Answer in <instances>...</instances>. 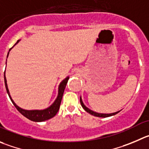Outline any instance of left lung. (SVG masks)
<instances>
[{"label": "left lung", "mask_w": 149, "mask_h": 149, "mask_svg": "<svg viewBox=\"0 0 149 149\" xmlns=\"http://www.w3.org/2000/svg\"><path fill=\"white\" fill-rule=\"evenodd\" d=\"M80 104H81L82 107H83V108L85 110H86V112H88V113H90L91 115H92V116H97V117H102V118H106V117H109V116H114V115L117 114L118 113H119V111L118 112H116V113H96V112L93 111V110H90L89 108H88L87 107H86V105H85L84 104H83V100H82L81 99V97H80Z\"/></svg>", "instance_id": "obj_1"}]
</instances>
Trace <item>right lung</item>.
<instances>
[{"label":"right lung","mask_w":149,"mask_h":149,"mask_svg":"<svg viewBox=\"0 0 149 149\" xmlns=\"http://www.w3.org/2000/svg\"><path fill=\"white\" fill-rule=\"evenodd\" d=\"M19 42V40L17 42V43ZM16 43V44H17ZM15 44V45H16ZM12 49V48L9 49V51ZM9 51L8 52V55H7V57L8 56V53H9ZM69 79V77H67L66 78H65L61 83H60L58 86V97L56 98V100H55V102L49 106V107L46 109H44V110H27L22 109L21 107H19V106L15 104V102L13 101V100L12 99L11 96H10L9 91L8 89V86H7V83H6V78L5 76V72H4V82H5V86L6 88L7 93H8V97H9L10 100L12 102L13 104L15 105V107H16L17 110L22 115H23L25 118H28L31 121H36V122H42V121H47V120L49 119V118H52V117H54L56 115V113L58 111L59 108H60L61 102L62 97H63V92H64V89L66 88V83H67L68 80Z\"/></svg>","instance_id":"obj_1"}]
</instances>
